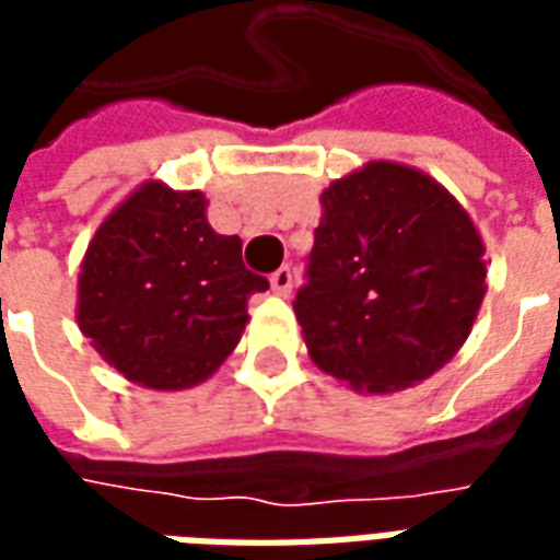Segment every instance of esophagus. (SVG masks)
<instances>
[{"mask_svg":"<svg viewBox=\"0 0 560 560\" xmlns=\"http://www.w3.org/2000/svg\"><path fill=\"white\" fill-rule=\"evenodd\" d=\"M269 284H272V293H279V296H288V293L293 291V269L291 267L276 269V272L269 276Z\"/></svg>","mask_w":560,"mask_h":560,"instance_id":"esophagus-1","label":"esophagus"}]
</instances>
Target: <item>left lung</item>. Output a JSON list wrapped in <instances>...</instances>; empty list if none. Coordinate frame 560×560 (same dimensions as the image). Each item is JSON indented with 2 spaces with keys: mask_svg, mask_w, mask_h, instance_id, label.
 <instances>
[{
  "mask_svg": "<svg viewBox=\"0 0 560 560\" xmlns=\"http://www.w3.org/2000/svg\"><path fill=\"white\" fill-rule=\"evenodd\" d=\"M486 296V245L468 209L429 173L369 161L329 183L296 293L312 363L369 396L444 369Z\"/></svg>",
  "mask_w": 560,
  "mask_h": 560,
  "instance_id": "1",
  "label": "left lung"
}]
</instances>
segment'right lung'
Segmentation results:
<instances>
[{
	"instance_id": "1",
	"label": "right lung",
	"mask_w": 560,
	"mask_h": 560,
	"mask_svg": "<svg viewBox=\"0 0 560 560\" xmlns=\"http://www.w3.org/2000/svg\"><path fill=\"white\" fill-rule=\"evenodd\" d=\"M203 191L149 179L86 245L78 327L119 375L147 389L203 384L243 339L248 296L267 291L243 240L212 231Z\"/></svg>"
}]
</instances>
